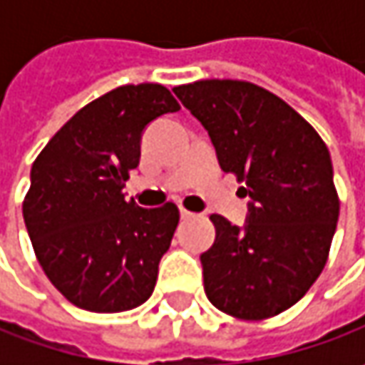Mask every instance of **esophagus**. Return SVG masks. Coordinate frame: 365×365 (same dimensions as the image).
Instances as JSON below:
<instances>
[{
  "label": "esophagus",
  "mask_w": 365,
  "mask_h": 365,
  "mask_svg": "<svg viewBox=\"0 0 365 365\" xmlns=\"http://www.w3.org/2000/svg\"><path fill=\"white\" fill-rule=\"evenodd\" d=\"M195 217V213H190L187 209H180V219H190Z\"/></svg>",
  "instance_id": "34e87169"
}]
</instances>
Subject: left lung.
Listing matches in <instances>:
<instances>
[{"mask_svg": "<svg viewBox=\"0 0 365 365\" xmlns=\"http://www.w3.org/2000/svg\"><path fill=\"white\" fill-rule=\"evenodd\" d=\"M175 95L250 197L242 227L211 215L215 242L201 254L207 299L237 319L278 315L307 294L329 256L339 217L329 150L258 85L209 78L175 87Z\"/></svg>", "mask_w": 365, "mask_h": 365, "instance_id": "left-lung-1", "label": "left lung"}]
</instances>
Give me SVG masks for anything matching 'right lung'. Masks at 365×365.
Wrapping results in <instances>:
<instances>
[{
	"instance_id": "add662e5",
	"label": "right lung",
	"mask_w": 365,
	"mask_h": 365,
	"mask_svg": "<svg viewBox=\"0 0 365 365\" xmlns=\"http://www.w3.org/2000/svg\"><path fill=\"white\" fill-rule=\"evenodd\" d=\"M178 109L158 83L118 87L77 111L32 164L24 223L44 274L78 309L121 313L150 299L178 209H144L121 190L148 123Z\"/></svg>"
}]
</instances>
